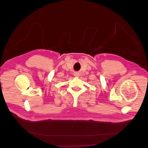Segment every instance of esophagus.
Wrapping results in <instances>:
<instances>
[{
    "label": "esophagus",
    "mask_w": 148,
    "mask_h": 148,
    "mask_svg": "<svg viewBox=\"0 0 148 148\" xmlns=\"http://www.w3.org/2000/svg\"><path fill=\"white\" fill-rule=\"evenodd\" d=\"M74 75H75V76H76V77H78V76H79V74H78L77 73H75Z\"/></svg>",
    "instance_id": "1"
}]
</instances>
